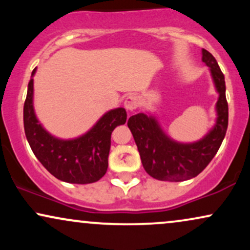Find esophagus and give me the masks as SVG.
<instances>
[{
    "label": "esophagus",
    "instance_id": "obj_1",
    "mask_svg": "<svg viewBox=\"0 0 250 250\" xmlns=\"http://www.w3.org/2000/svg\"><path fill=\"white\" fill-rule=\"evenodd\" d=\"M139 105H140V99L137 96L130 95V96H128L127 99H125V109H127V110L133 111L137 107H139Z\"/></svg>",
    "mask_w": 250,
    "mask_h": 250
}]
</instances>
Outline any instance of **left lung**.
<instances>
[{
    "mask_svg": "<svg viewBox=\"0 0 250 250\" xmlns=\"http://www.w3.org/2000/svg\"><path fill=\"white\" fill-rule=\"evenodd\" d=\"M202 61L210 68L219 93L216 123L200 141L181 143L166 135L154 116L140 113L129 117L128 127L139 149L143 168L154 179L180 182L197 176L219 150L228 128V103L225 75L215 57L202 49Z\"/></svg>",
    "mask_w": 250,
    "mask_h": 250,
    "instance_id": "obj_1",
    "label": "left lung"
}]
</instances>
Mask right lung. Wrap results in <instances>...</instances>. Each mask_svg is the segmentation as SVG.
Segmentation results:
<instances>
[{
    "label": "right lung",
    "instance_id": "add662e5",
    "mask_svg": "<svg viewBox=\"0 0 250 250\" xmlns=\"http://www.w3.org/2000/svg\"><path fill=\"white\" fill-rule=\"evenodd\" d=\"M36 68L31 75H35ZM34 80L28 83L23 107L24 133L28 142L42 166L56 179L68 183L87 185L99 181L108 168L111 133L125 125V108L105 113L90 130L73 140H61L48 133L39 122L33 104Z\"/></svg>",
    "mask_w": 250,
    "mask_h": 250
}]
</instances>
